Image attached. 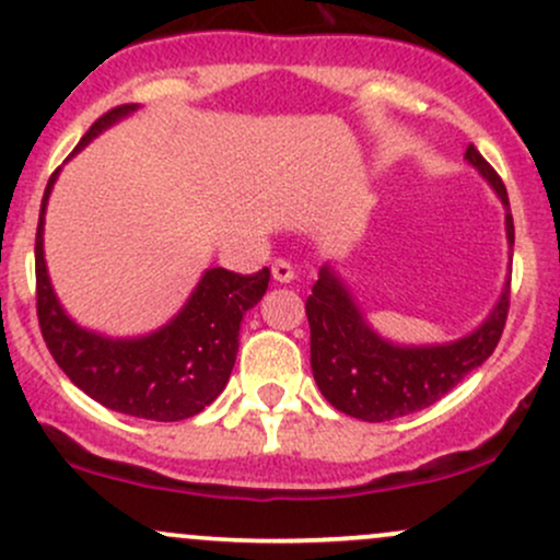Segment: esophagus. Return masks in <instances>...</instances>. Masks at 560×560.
I'll return each mask as SVG.
<instances>
[{"label":"esophagus","instance_id":"obj_1","mask_svg":"<svg viewBox=\"0 0 560 560\" xmlns=\"http://www.w3.org/2000/svg\"><path fill=\"white\" fill-rule=\"evenodd\" d=\"M271 273H273L276 281H281V284H289V281L294 279L292 262L284 260V258H279V260L271 262Z\"/></svg>","mask_w":560,"mask_h":560}]
</instances>
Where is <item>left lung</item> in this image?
<instances>
[{"label":"left lung","instance_id":"1","mask_svg":"<svg viewBox=\"0 0 560 560\" xmlns=\"http://www.w3.org/2000/svg\"><path fill=\"white\" fill-rule=\"evenodd\" d=\"M466 160L490 182L500 202L505 205L508 244H513V215L503 178L474 144L466 147ZM508 305L511 281L490 318L458 342L429 347L392 345L365 324L361 307L337 279L334 268L324 266L313 284V294L305 302L311 324V369L320 395L342 413L371 423L400 419L429 408L492 355L503 337Z\"/></svg>","mask_w":560,"mask_h":560}]
</instances>
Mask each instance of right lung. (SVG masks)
Returning a JSON list of instances; mask_svg holds the SVG:
<instances>
[{"instance_id": "obj_1", "label": "right lung", "mask_w": 560, "mask_h": 560, "mask_svg": "<svg viewBox=\"0 0 560 560\" xmlns=\"http://www.w3.org/2000/svg\"><path fill=\"white\" fill-rule=\"evenodd\" d=\"M133 110L137 105H120L96 118L73 155ZM57 173L60 168L44 189L36 229V316L55 363L92 400L118 413L147 421L191 419L226 387L240 350L242 316L266 294L271 271L242 276L210 268L182 313L147 337L107 339L81 329L57 302L44 262V210Z\"/></svg>"}]
</instances>
